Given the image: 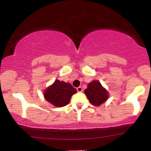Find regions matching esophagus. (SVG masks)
I'll return each instance as SVG.
<instances>
[{"mask_svg": "<svg viewBox=\"0 0 151 151\" xmlns=\"http://www.w3.org/2000/svg\"><path fill=\"white\" fill-rule=\"evenodd\" d=\"M77 90L78 92H81V91H83V89H82V87H81V86H79V87L77 88Z\"/></svg>", "mask_w": 151, "mask_h": 151, "instance_id": "1", "label": "esophagus"}]
</instances>
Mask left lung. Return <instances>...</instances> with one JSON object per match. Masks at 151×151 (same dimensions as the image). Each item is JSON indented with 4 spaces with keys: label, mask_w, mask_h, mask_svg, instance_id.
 I'll return each mask as SVG.
<instances>
[{
    "label": "left lung",
    "mask_w": 151,
    "mask_h": 151,
    "mask_svg": "<svg viewBox=\"0 0 151 151\" xmlns=\"http://www.w3.org/2000/svg\"><path fill=\"white\" fill-rule=\"evenodd\" d=\"M90 103L99 106L106 101L109 98V92L98 80H93L89 83L87 88L84 90Z\"/></svg>",
    "instance_id": "8db88e82"
}]
</instances>
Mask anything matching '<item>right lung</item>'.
Listing matches in <instances>:
<instances>
[{"label":"right lung","instance_id":"right-lung-1","mask_svg":"<svg viewBox=\"0 0 151 151\" xmlns=\"http://www.w3.org/2000/svg\"><path fill=\"white\" fill-rule=\"evenodd\" d=\"M76 93L77 89L70 83L56 79L45 90L44 97L55 106L63 107L70 103L72 96Z\"/></svg>","mask_w":151,"mask_h":151}]
</instances>
